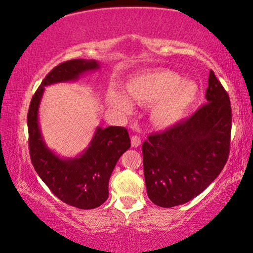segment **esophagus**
Segmentation results:
<instances>
[{
  "label": "esophagus",
  "mask_w": 253,
  "mask_h": 253,
  "mask_svg": "<svg viewBox=\"0 0 253 253\" xmlns=\"http://www.w3.org/2000/svg\"><path fill=\"white\" fill-rule=\"evenodd\" d=\"M130 142H131V146H133V148H138V146L141 145V138L136 136V135L131 136Z\"/></svg>",
  "instance_id": "34e87169"
}]
</instances>
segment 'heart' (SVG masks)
Here are the masks:
<instances>
[{
	"label": "heart",
	"instance_id": "heart-1",
	"mask_svg": "<svg viewBox=\"0 0 253 253\" xmlns=\"http://www.w3.org/2000/svg\"><path fill=\"white\" fill-rule=\"evenodd\" d=\"M125 94L112 89L108 94L110 107L123 115L134 110L131 100L151 104V118L160 127H170L190 115L198 103L200 89L195 83L183 81L169 69H158L136 75L125 85Z\"/></svg>",
	"mask_w": 253,
	"mask_h": 253
}]
</instances>
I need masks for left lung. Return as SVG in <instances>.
<instances>
[{"label": "left lung", "instance_id": "left-lung-1", "mask_svg": "<svg viewBox=\"0 0 253 253\" xmlns=\"http://www.w3.org/2000/svg\"><path fill=\"white\" fill-rule=\"evenodd\" d=\"M208 103L185 122L150 135L142 145L146 192L154 205H184L208 187L229 153L232 109L228 94L210 70Z\"/></svg>", "mask_w": 253, "mask_h": 253}]
</instances>
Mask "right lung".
Masks as SVG:
<instances>
[{"label":"right lung","mask_w":253,"mask_h":253,"mask_svg":"<svg viewBox=\"0 0 253 253\" xmlns=\"http://www.w3.org/2000/svg\"><path fill=\"white\" fill-rule=\"evenodd\" d=\"M100 69L96 60L75 59L60 63L43 79L34 94L27 116L29 152L34 168L55 197L79 209H94L107 201L109 179L124 152L130 148L126 128L97 126L89 144L74 158L61 157L44 141L39 110L46 86L77 82L84 74Z\"/></svg>","instance_id":"add662e5"}]
</instances>
